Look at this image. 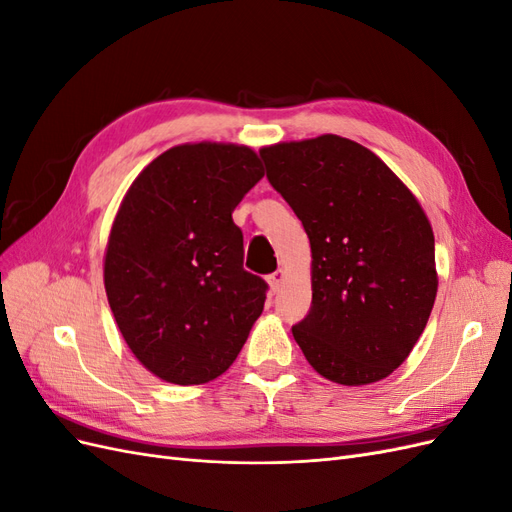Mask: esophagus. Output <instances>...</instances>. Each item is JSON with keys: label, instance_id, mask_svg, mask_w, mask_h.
<instances>
[{"label": "esophagus", "instance_id": "esophagus-1", "mask_svg": "<svg viewBox=\"0 0 512 512\" xmlns=\"http://www.w3.org/2000/svg\"><path fill=\"white\" fill-rule=\"evenodd\" d=\"M284 280H286V271H284V269H277L275 273H271V275H269V280H267V282H269L271 290H273V292H277V290L282 288Z\"/></svg>", "mask_w": 512, "mask_h": 512}]
</instances>
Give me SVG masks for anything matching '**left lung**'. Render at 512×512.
Returning a JSON list of instances; mask_svg holds the SVG:
<instances>
[{
	"label": "left lung",
	"instance_id": "1",
	"mask_svg": "<svg viewBox=\"0 0 512 512\" xmlns=\"http://www.w3.org/2000/svg\"><path fill=\"white\" fill-rule=\"evenodd\" d=\"M260 158L312 247V307L292 327L307 363L344 386L391 376L438 292L421 203L374 151L337 134L262 147Z\"/></svg>",
	"mask_w": 512,
	"mask_h": 512
}]
</instances>
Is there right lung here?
<instances>
[{
    "label": "right lung",
    "mask_w": 512,
    "mask_h": 512,
    "mask_svg": "<svg viewBox=\"0 0 512 512\" xmlns=\"http://www.w3.org/2000/svg\"><path fill=\"white\" fill-rule=\"evenodd\" d=\"M265 175L256 151L185 143L123 196L104 254L108 305L128 348L164 382L192 386L235 363L267 299L243 269L232 211Z\"/></svg>",
    "instance_id": "right-lung-1"
}]
</instances>
